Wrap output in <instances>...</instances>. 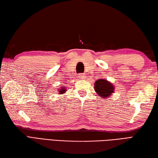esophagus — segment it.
<instances>
[{
	"mask_svg": "<svg viewBox=\"0 0 158 158\" xmlns=\"http://www.w3.org/2000/svg\"><path fill=\"white\" fill-rule=\"evenodd\" d=\"M79 77L81 79H85V75H83V74H79Z\"/></svg>",
	"mask_w": 158,
	"mask_h": 158,
	"instance_id": "obj_1",
	"label": "esophagus"
}]
</instances>
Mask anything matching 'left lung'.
Instances as JSON below:
<instances>
[{
    "label": "left lung",
    "instance_id": "8db88e82",
    "mask_svg": "<svg viewBox=\"0 0 158 158\" xmlns=\"http://www.w3.org/2000/svg\"><path fill=\"white\" fill-rule=\"evenodd\" d=\"M94 89L100 97L103 98H109L114 92V85L105 79H100L94 83Z\"/></svg>",
    "mask_w": 158,
    "mask_h": 158
}]
</instances>
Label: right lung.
Here are the masks:
<instances>
[{
    "label": "right lung",
    "instance_id": "1",
    "mask_svg": "<svg viewBox=\"0 0 158 158\" xmlns=\"http://www.w3.org/2000/svg\"><path fill=\"white\" fill-rule=\"evenodd\" d=\"M58 91L59 94H64L66 92V88H64V87L63 86L62 88H60V89H58Z\"/></svg>",
    "mask_w": 158,
    "mask_h": 158
}]
</instances>
